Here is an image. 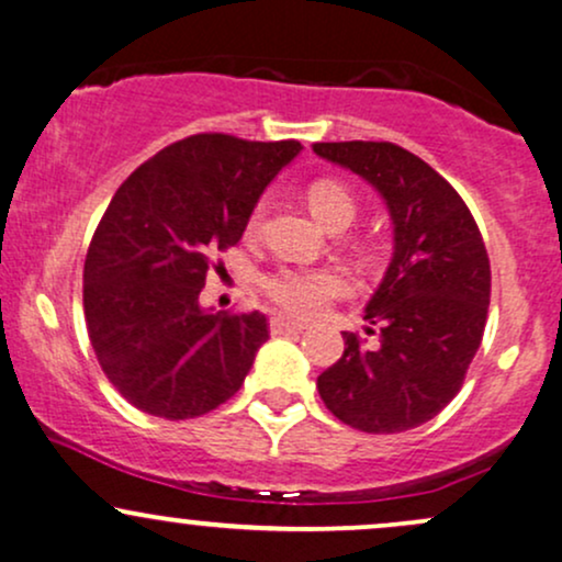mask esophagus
Masks as SVG:
<instances>
[{
  "instance_id": "esophagus-1",
  "label": "esophagus",
  "mask_w": 562,
  "mask_h": 562,
  "mask_svg": "<svg viewBox=\"0 0 562 562\" xmlns=\"http://www.w3.org/2000/svg\"><path fill=\"white\" fill-rule=\"evenodd\" d=\"M269 330H272V335L301 333V330H303V325H301V322H293V319L282 317V314H274V317L269 319Z\"/></svg>"
}]
</instances>
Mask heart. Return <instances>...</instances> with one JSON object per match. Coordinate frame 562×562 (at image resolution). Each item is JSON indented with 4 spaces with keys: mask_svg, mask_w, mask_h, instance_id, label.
<instances>
[{
    "mask_svg": "<svg viewBox=\"0 0 562 562\" xmlns=\"http://www.w3.org/2000/svg\"><path fill=\"white\" fill-rule=\"evenodd\" d=\"M308 209L327 229L348 227L357 216V200L340 182L319 179L308 187ZM263 214L267 203L259 200L248 216V235H259ZM346 290V274L333 267H277L261 277V293L293 317H314L327 306V301L344 295Z\"/></svg>",
    "mask_w": 562,
    "mask_h": 562,
    "instance_id": "heart-1",
    "label": "heart"
}]
</instances>
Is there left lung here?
<instances>
[{
  "instance_id": "obj_1",
  "label": "left lung",
  "mask_w": 562,
  "mask_h": 562,
  "mask_svg": "<svg viewBox=\"0 0 562 562\" xmlns=\"http://www.w3.org/2000/svg\"><path fill=\"white\" fill-rule=\"evenodd\" d=\"M314 153L383 198L393 256L367 301V346L344 333V357L317 378L327 409L364 434L434 420L460 391L486 327L492 269L468 205L441 173L391 142H317Z\"/></svg>"
}]
</instances>
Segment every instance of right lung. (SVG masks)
<instances>
[{
  "mask_svg": "<svg viewBox=\"0 0 562 562\" xmlns=\"http://www.w3.org/2000/svg\"><path fill=\"white\" fill-rule=\"evenodd\" d=\"M301 150L295 139L195 134L119 187L83 261V317L97 362L128 404L187 420L240 391L269 338L267 317L203 308L200 290Z\"/></svg>",
  "mask_w": 562,
  "mask_h": 562,
  "instance_id": "obj_1",
  "label": "right lung"
}]
</instances>
